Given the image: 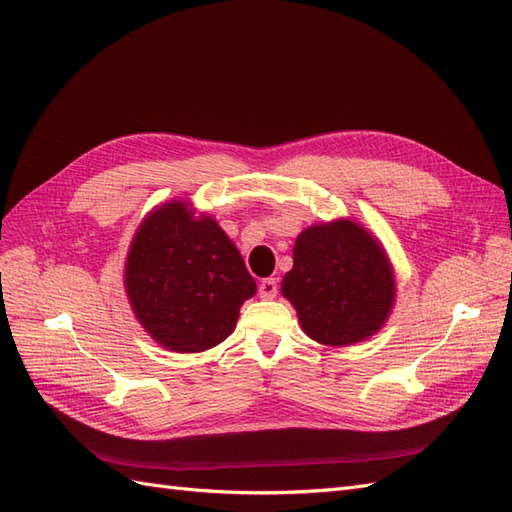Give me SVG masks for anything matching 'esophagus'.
Returning <instances> with one entry per match:
<instances>
[{
  "mask_svg": "<svg viewBox=\"0 0 512 512\" xmlns=\"http://www.w3.org/2000/svg\"><path fill=\"white\" fill-rule=\"evenodd\" d=\"M258 294H260V299H265V301L275 299L277 297V280H275V277H267V280H262L260 286H258Z\"/></svg>",
  "mask_w": 512,
  "mask_h": 512,
  "instance_id": "34e87169",
  "label": "esophagus"
}]
</instances>
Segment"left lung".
I'll return each mask as SVG.
<instances>
[{
  "label": "left lung",
  "mask_w": 512,
  "mask_h": 512,
  "mask_svg": "<svg viewBox=\"0 0 512 512\" xmlns=\"http://www.w3.org/2000/svg\"><path fill=\"white\" fill-rule=\"evenodd\" d=\"M282 294L303 331L324 346H350L382 329L395 275L378 239L352 220L305 228L292 247Z\"/></svg>",
  "instance_id": "left-lung-1"
}]
</instances>
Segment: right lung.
Here are the masks:
<instances>
[{"instance_id": "1", "label": "right lung", "mask_w": 512, "mask_h": 512, "mask_svg": "<svg viewBox=\"0 0 512 512\" xmlns=\"http://www.w3.org/2000/svg\"><path fill=\"white\" fill-rule=\"evenodd\" d=\"M126 290L138 322L160 346L203 352L232 333L256 282L218 222L173 200L138 226Z\"/></svg>"}]
</instances>
